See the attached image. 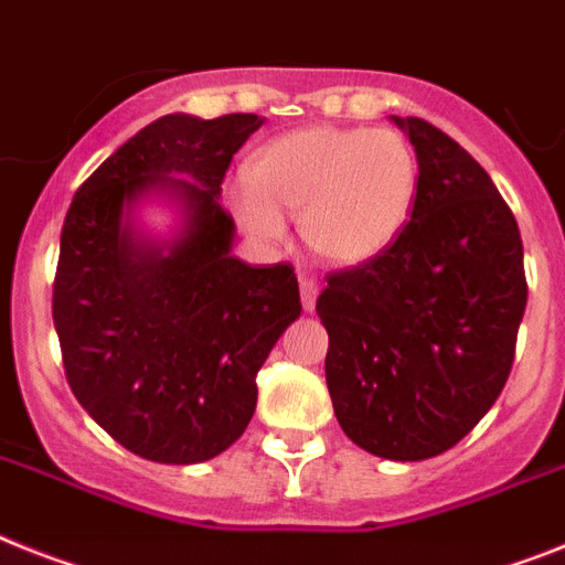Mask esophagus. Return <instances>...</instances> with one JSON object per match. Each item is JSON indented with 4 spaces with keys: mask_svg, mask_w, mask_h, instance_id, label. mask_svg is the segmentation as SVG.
<instances>
[{
    "mask_svg": "<svg viewBox=\"0 0 565 565\" xmlns=\"http://www.w3.org/2000/svg\"><path fill=\"white\" fill-rule=\"evenodd\" d=\"M298 287H301V305L307 312L316 310V298H319V284L310 275H298Z\"/></svg>",
    "mask_w": 565,
    "mask_h": 565,
    "instance_id": "1",
    "label": "esophagus"
}]
</instances>
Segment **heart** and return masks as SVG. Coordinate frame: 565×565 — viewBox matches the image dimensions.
I'll use <instances>...</instances> for the list:
<instances>
[{"label":"heart","mask_w":565,"mask_h":565,"mask_svg":"<svg viewBox=\"0 0 565 565\" xmlns=\"http://www.w3.org/2000/svg\"><path fill=\"white\" fill-rule=\"evenodd\" d=\"M419 183V158L399 131L310 126L269 140L232 203L255 238L278 241L281 215L298 217L312 255L362 264L399 238Z\"/></svg>","instance_id":"heart-1"}]
</instances>
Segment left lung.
<instances>
[{
	"instance_id": "obj_1",
	"label": "left lung",
	"mask_w": 565,
	"mask_h": 565,
	"mask_svg": "<svg viewBox=\"0 0 565 565\" xmlns=\"http://www.w3.org/2000/svg\"><path fill=\"white\" fill-rule=\"evenodd\" d=\"M419 158L416 210L376 258L327 275L316 301L335 419L396 462L448 451L511 373L529 284L509 203L457 140L393 117Z\"/></svg>"
}]
</instances>
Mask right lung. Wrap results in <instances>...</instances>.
<instances>
[{
  "label": "right lung",
  "instance_id": "1",
  "mask_svg": "<svg viewBox=\"0 0 565 565\" xmlns=\"http://www.w3.org/2000/svg\"><path fill=\"white\" fill-rule=\"evenodd\" d=\"M260 122L166 114L97 166L65 215L54 278L65 379L99 428L151 462L226 451L255 414L260 364L301 316L292 264L235 258V221L221 206L232 154ZM149 191L181 203L178 239L130 226Z\"/></svg>",
  "mask_w": 565,
  "mask_h": 565
}]
</instances>
